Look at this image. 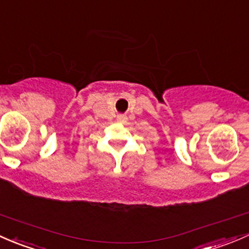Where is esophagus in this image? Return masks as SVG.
<instances>
[{
  "mask_svg": "<svg viewBox=\"0 0 249 249\" xmlns=\"http://www.w3.org/2000/svg\"><path fill=\"white\" fill-rule=\"evenodd\" d=\"M117 120H119L120 122H124V121H125V117H124V116H120Z\"/></svg>",
  "mask_w": 249,
  "mask_h": 249,
  "instance_id": "esophagus-1",
  "label": "esophagus"
}]
</instances>
